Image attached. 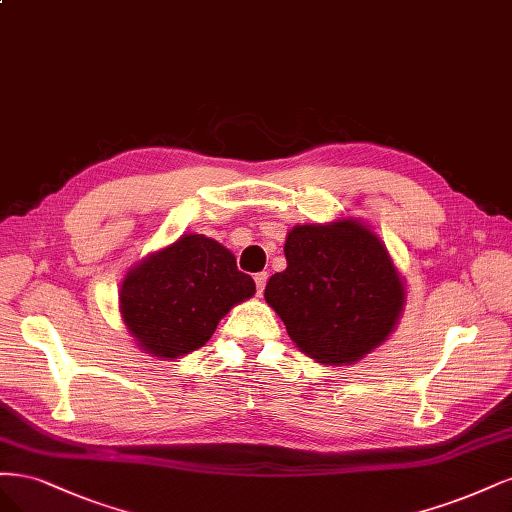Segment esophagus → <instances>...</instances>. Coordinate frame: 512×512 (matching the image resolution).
<instances>
[{"mask_svg": "<svg viewBox=\"0 0 512 512\" xmlns=\"http://www.w3.org/2000/svg\"><path fill=\"white\" fill-rule=\"evenodd\" d=\"M266 283H268V272L255 274V285H257V293H259V295L263 293V289H266Z\"/></svg>", "mask_w": 512, "mask_h": 512, "instance_id": "34e87169", "label": "esophagus"}]
</instances>
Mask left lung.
<instances>
[{
    "label": "left lung",
    "instance_id": "left-lung-1",
    "mask_svg": "<svg viewBox=\"0 0 512 512\" xmlns=\"http://www.w3.org/2000/svg\"><path fill=\"white\" fill-rule=\"evenodd\" d=\"M285 257L287 268L268 280L263 298L302 353L351 366L395 332L406 280L368 223L340 217L295 225Z\"/></svg>",
    "mask_w": 512,
    "mask_h": 512
}]
</instances>
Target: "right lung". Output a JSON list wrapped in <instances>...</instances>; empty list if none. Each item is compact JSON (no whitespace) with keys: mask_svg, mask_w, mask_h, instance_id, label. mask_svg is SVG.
I'll use <instances>...</instances> for the list:
<instances>
[{"mask_svg":"<svg viewBox=\"0 0 512 512\" xmlns=\"http://www.w3.org/2000/svg\"><path fill=\"white\" fill-rule=\"evenodd\" d=\"M255 295L234 253L204 234H183L148 253L121 280L119 310L136 346L155 359H178L204 346L236 304Z\"/></svg>","mask_w":512,"mask_h":512,"instance_id":"1","label":"right lung"}]
</instances>
